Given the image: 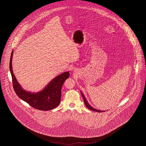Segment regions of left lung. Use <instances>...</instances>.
I'll list each match as a JSON object with an SVG mask.
<instances>
[{
	"label": "left lung",
	"mask_w": 146,
	"mask_h": 146,
	"mask_svg": "<svg viewBox=\"0 0 146 146\" xmlns=\"http://www.w3.org/2000/svg\"><path fill=\"white\" fill-rule=\"evenodd\" d=\"M81 94H82V96H83V98L84 100V104H85V105L86 106V107L88 108V109H89L90 110H92V111H98V112H103V111H100V110H97L96 109H95L94 108H93L92 107H91L90 104H88V101H87V100H86V98L84 96V95L83 94V92L81 91Z\"/></svg>",
	"instance_id": "1"
}]
</instances>
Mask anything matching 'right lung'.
Listing matches in <instances>:
<instances>
[{
  "mask_svg": "<svg viewBox=\"0 0 146 146\" xmlns=\"http://www.w3.org/2000/svg\"><path fill=\"white\" fill-rule=\"evenodd\" d=\"M14 51L11 52L10 60V70L12 76L15 92L18 97L32 107L41 111H50L57 107L61 102V88L65 80L70 76L69 72H65L56 76L48 85L38 92L32 93L24 90L17 81L12 68V58Z\"/></svg>",
  "mask_w": 146,
  "mask_h": 146,
  "instance_id": "1",
  "label": "right lung"
}]
</instances>
